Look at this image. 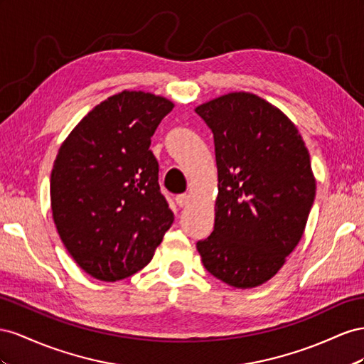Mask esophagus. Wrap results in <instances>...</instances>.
Wrapping results in <instances>:
<instances>
[{
  "label": "esophagus",
  "mask_w": 364,
  "mask_h": 364,
  "mask_svg": "<svg viewBox=\"0 0 364 364\" xmlns=\"http://www.w3.org/2000/svg\"><path fill=\"white\" fill-rule=\"evenodd\" d=\"M175 203L178 204L180 207H186V205H188V204L191 203V196L186 195V193L178 195V196H176V198H175Z\"/></svg>",
  "instance_id": "esophagus-1"
}]
</instances>
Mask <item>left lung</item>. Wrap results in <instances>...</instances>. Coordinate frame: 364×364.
<instances>
[{
	"label": "left lung",
	"mask_w": 364,
	"mask_h": 364,
	"mask_svg": "<svg viewBox=\"0 0 364 364\" xmlns=\"http://www.w3.org/2000/svg\"><path fill=\"white\" fill-rule=\"evenodd\" d=\"M213 132L215 227L196 242L207 272L235 288L272 279L304 235L314 203L309 154L294 123L252 92L196 107Z\"/></svg>",
	"instance_id": "obj_1"
}]
</instances>
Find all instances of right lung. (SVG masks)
I'll list each match as a JSON object with an SVG mask.
<instances>
[{"label":"right lung","mask_w":364,"mask_h":364,"mask_svg":"<svg viewBox=\"0 0 364 364\" xmlns=\"http://www.w3.org/2000/svg\"><path fill=\"white\" fill-rule=\"evenodd\" d=\"M173 103L122 91L99 103L62 143L50 178L51 212L76 264L105 282L146 267L173 223L151 137Z\"/></svg>","instance_id":"add662e5"}]
</instances>
